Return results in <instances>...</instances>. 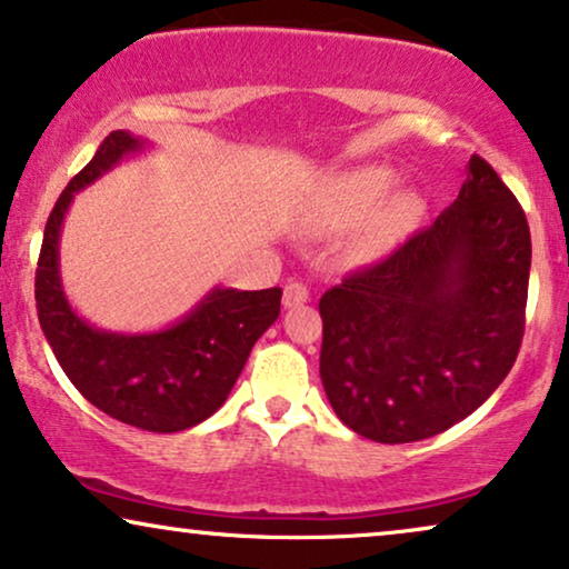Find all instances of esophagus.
I'll return each instance as SVG.
<instances>
[{"mask_svg": "<svg viewBox=\"0 0 569 569\" xmlns=\"http://www.w3.org/2000/svg\"><path fill=\"white\" fill-rule=\"evenodd\" d=\"M309 301V289L305 283H299V280H291L289 286L283 289V307L291 309V307H299Z\"/></svg>", "mask_w": 569, "mask_h": 569, "instance_id": "1", "label": "esophagus"}]
</instances>
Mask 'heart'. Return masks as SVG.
I'll return each mask as SVG.
<instances>
[{
  "instance_id": "1",
  "label": "heart",
  "mask_w": 569,
  "mask_h": 569,
  "mask_svg": "<svg viewBox=\"0 0 569 569\" xmlns=\"http://www.w3.org/2000/svg\"><path fill=\"white\" fill-rule=\"evenodd\" d=\"M397 172L388 164H359L343 170L322 186L315 199V226L326 231H347L359 226L355 251L365 260L388 254L415 231L422 201L412 191H393Z\"/></svg>"
}]
</instances>
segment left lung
<instances>
[{"mask_svg":"<svg viewBox=\"0 0 569 569\" xmlns=\"http://www.w3.org/2000/svg\"><path fill=\"white\" fill-rule=\"evenodd\" d=\"M530 228L483 157L433 226L322 293L320 378L343 426L412 443L472 415L525 333Z\"/></svg>","mask_w":569,"mask_h":569,"instance_id":"obj_1","label":"left lung"}]
</instances>
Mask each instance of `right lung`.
Segmentation results:
<instances>
[{"label":"right lung","mask_w":569,"mask_h":569,"mask_svg":"<svg viewBox=\"0 0 569 569\" xmlns=\"http://www.w3.org/2000/svg\"><path fill=\"white\" fill-rule=\"evenodd\" d=\"M149 141L112 131L60 193L36 268V309L49 347L78 391L126 426L178 433L218 412L249 351L280 315V289H212L189 315L154 333H112L70 307L60 278V231L70 201Z\"/></svg>","instance_id":"1"}]
</instances>
